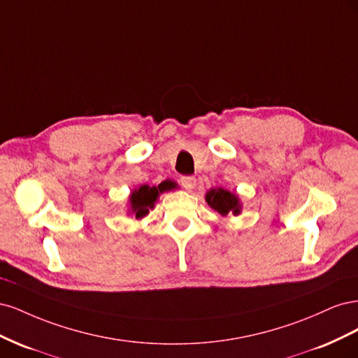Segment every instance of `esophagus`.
<instances>
[{
	"mask_svg": "<svg viewBox=\"0 0 358 358\" xmlns=\"http://www.w3.org/2000/svg\"><path fill=\"white\" fill-rule=\"evenodd\" d=\"M180 183H182V187L185 188L187 191H192L194 188H196V185H197V179L192 178V176H182L180 178Z\"/></svg>",
	"mask_w": 358,
	"mask_h": 358,
	"instance_id": "esophagus-1",
	"label": "esophagus"
}]
</instances>
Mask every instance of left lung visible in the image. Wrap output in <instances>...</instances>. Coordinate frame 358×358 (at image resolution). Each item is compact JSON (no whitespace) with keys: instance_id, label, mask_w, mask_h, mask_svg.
I'll return each mask as SVG.
<instances>
[{"instance_id":"8db88e82","label":"left lung","mask_w":358,"mask_h":358,"mask_svg":"<svg viewBox=\"0 0 358 358\" xmlns=\"http://www.w3.org/2000/svg\"><path fill=\"white\" fill-rule=\"evenodd\" d=\"M206 201L221 216L234 215L237 216L242 210V203L234 192L227 191L224 188H213L206 194Z\"/></svg>"}]
</instances>
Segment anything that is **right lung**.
<instances>
[{"label": "right lung", "mask_w": 358, "mask_h": 358, "mask_svg": "<svg viewBox=\"0 0 358 358\" xmlns=\"http://www.w3.org/2000/svg\"><path fill=\"white\" fill-rule=\"evenodd\" d=\"M173 188V182H162L158 187H149L142 185L140 188L134 189L129 196V212L134 213L136 220L143 218L149 213V209H152L155 206L157 199L159 194L164 191H169Z\"/></svg>", "instance_id": "right-lung-1"}]
</instances>
